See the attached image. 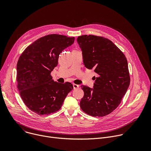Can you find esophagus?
<instances>
[{
  "mask_svg": "<svg viewBox=\"0 0 151 151\" xmlns=\"http://www.w3.org/2000/svg\"><path fill=\"white\" fill-rule=\"evenodd\" d=\"M73 88H74V89H76L78 88L79 86L77 85H76V84H73Z\"/></svg>",
  "mask_w": 151,
  "mask_h": 151,
  "instance_id": "obj_1",
  "label": "esophagus"
}]
</instances>
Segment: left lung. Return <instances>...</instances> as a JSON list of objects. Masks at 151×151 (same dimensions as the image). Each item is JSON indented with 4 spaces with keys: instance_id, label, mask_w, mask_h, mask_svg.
<instances>
[{
    "instance_id": "8db88e82",
    "label": "left lung",
    "mask_w": 151,
    "mask_h": 151,
    "mask_svg": "<svg viewBox=\"0 0 151 151\" xmlns=\"http://www.w3.org/2000/svg\"><path fill=\"white\" fill-rule=\"evenodd\" d=\"M86 68L93 69V88L82 85L84 96L80 105L85 113L94 117L106 116L120 104L129 87L130 77L127 58L110 40L95 35L77 38Z\"/></svg>"
}]
</instances>
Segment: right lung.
Listing matches in <instances>:
<instances>
[{"label": "right lung", "mask_w": 151, "mask_h": 151, "mask_svg": "<svg viewBox=\"0 0 151 151\" xmlns=\"http://www.w3.org/2000/svg\"><path fill=\"white\" fill-rule=\"evenodd\" d=\"M74 40L58 34L44 36L29 45L19 59L17 88L25 105L37 114L58 111L73 89L70 83L54 81L50 74L58 65L60 53Z\"/></svg>", "instance_id": "obj_1"}]
</instances>
